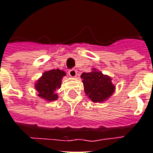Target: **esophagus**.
<instances>
[{
  "label": "esophagus",
  "mask_w": 153,
  "mask_h": 153,
  "mask_svg": "<svg viewBox=\"0 0 153 153\" xmlns=\"http://www.w3.org/2000/svg\"><path fill=\"white\" fill-rule=\"evenodd\" d=\"M69 75L72 78H75L77 76V71L75 70H71L69 71Z\"/></svg>",
  "instance_id": "esophagus-1"
}]
</instances>
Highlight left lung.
<instances>
[{
  "label": "left lung",
  "mask_w": 153,
  "mask_h": 153,
  "mask_svg": "<svg viewBox=\"0 0 153 153\" xmlns=\"http://www.w3.org/2000/svg\"><path fill=\"white\" fill-rule=\"evenodd\" d=\"M81 79L86 96L95 103L107 100L115 91L111 77L104 74L96 68H92L91 72L82 73Z\"/></svg>",
  "instance_id": "8db88e82"
}]
</instances>
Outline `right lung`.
Masks as SVG:
<instances>
[{
  "instance_id": "1",
  "label": "right lung",
  "mask_w": 153,
  "mask_h": 153,
  "mask_svg": "<svg viewBox=\"0 0 153 153\" xmlns=\"http://www.w3.org/2000/svg\"><path fill=\"white\" fill-rule=\"evenodd\" d=\"M66 74L64 71L56 69L45 71L35 83V88L38 91V97L48 102L56 100L58 95L56 91L62 85V80Z\"/></svg>"
}]
</instances>
